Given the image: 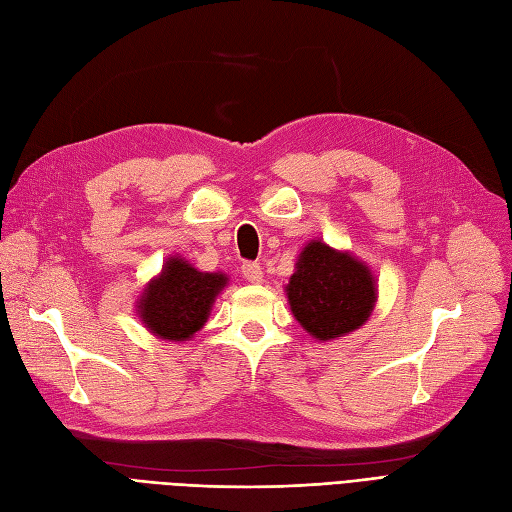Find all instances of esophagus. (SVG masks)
<instances>
[{"label": "esophagus", "mask_w": 512, "mask_h": 512, "mask_svg": "<svg viewBox=\"0 0 512 512\" xmlns=\"http://www.w3.org/2000/svg\"><path fill=\"white\" fill-rule=\"evenodd\" d=\"M243 276L247 282H263V267H260L258 263H243Z\"/></svg>", "instance_id": "esophagus-1"}]
</instances>
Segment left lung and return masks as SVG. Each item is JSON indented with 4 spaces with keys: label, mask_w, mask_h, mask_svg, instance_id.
I'll return each mask as SVG.
<instances>
[{
    "label": "left lung",
    "mask_w": 512,
    "mask_h": 512,
    "mask_svg": "<svg viewBox=\"0 0 512 512\" xmlns=\"http://www.w3.org/2000/svg\"><path fill=\"white\" fill-rule=\"evenodd\" d=\"M286 295L302 328L319 341H330L369 319L376 284L360 260L313 241L299 256Z\"/></svg>",
    "instance_id": "left-lung-1"
}]
</instances>
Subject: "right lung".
Masks as SVG:
<instances>
[{"instance_id": "add662e5", "label": "right lung", "mask_w": 512, "mask_h": 512, "mask_svg": "<svg viewBox=\"0 0 512 512\" xmlns=\"http://www.w3.org/2000/svg\"><path fill=\"white\" fill-rule=\"evenodd\" d=\"M223 273H204L182 258L167 260L160 278L149 282L139 315L160 339L186 341L204 326L217 293L226 286Z\"/></svg>"}]
</instances>
